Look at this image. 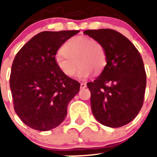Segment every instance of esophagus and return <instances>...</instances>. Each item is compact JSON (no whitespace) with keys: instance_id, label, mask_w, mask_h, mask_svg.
I'll return each instance as SVG.
<instances>
[{"instance_id":"1","label":"esophagus","mask_w":157,"mask_h":157,"mask_svg":"<svg viewBox=\"0 0 157 157\" xmlns=\"http://www.w3.org/2000/svg\"><path fill=\"white\" fill-rule=\"evenodd\" d=\"M86 83H85V82H82V83L80 84V88H82V89H83V88H86Z\"/></svg>"}]
</instances>
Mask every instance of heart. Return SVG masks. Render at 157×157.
Returning a JSON list of instances; mask_svg holds the SVG:
<instances>
[{
  "mask_svg": "<svg viewBox=\"0 0 157 157\" xmlns=\"http://www.w3.org/2000/svg\"><path fill=\"white\" fill-rule=\"evenodd\" d=\"M62 52L55 55L54 61L59 70L68 77L75 73L77 77L86 79L93 74H99L104 69L107 56L104 47L99 41L87 36H75L69 39L62 48Z\"/></svg>",
  "mask_w": 157,
  "mask_h": 157,
  "instance_id": "obj_1",
  "label": "heart"
}]
</instances>
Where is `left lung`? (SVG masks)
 I'll return each mask as SVG.
<instances>
[{
  "label": "left lung",
  "instance_id": "1",
  "mask_svg": "<svg viewBox=\"0 0 157 157\" xmlns=\"http://www.w3.org/2000/svg\"><path fill=\"white\" fill-rule=\"evenodd\" d=\"M85 34L102 44L107 56L101 75L87 83L92 113L103 125L123 126L143 106L147 75L141 56L126 37L115 30H87Z\"/></svg>",
  "mask_w": 157,
  "mask_h": 157
}]
</instances>
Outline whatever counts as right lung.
<instances>
[{
    "instance_id": "obj_1",
    "label": "right lung",
    "mask_w": 157,
    "mask_h": 157,
    "mask_svg": "<svg viewBox=\"0 0 157 157\" xmlns=\"http://www.w3.org/2000/svg\"><path fill=\"white\" fill-rule=\"evenodd\" d=\"M78 32H40L16 55L10 87L16 113L29 127L49 131L65 119L80 84L59 70L54 57L61 45Z\"/></svg>"
}]
</instances>
